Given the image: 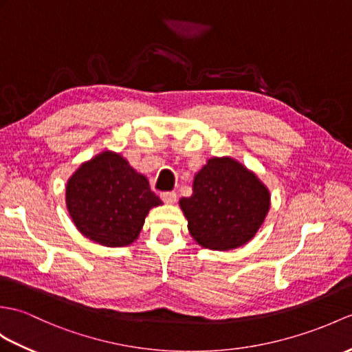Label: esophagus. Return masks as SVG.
Instances as JSON below:
<instances>
[{"label": "esophagus", "mask_w": 352, "mask_h": 352, "mask_svg": "<svg viewBox=\"0 0 352 352\" xmlns=\"http://www.w3.org/2000/svg\"><path fill=\"white\" fill-rule=\"evenodd\" d=\"M160 198L163 199V202H166V204H174V202L177 201V193H175V192H173V190H169V192H162V193H160Z\"/></svg>", "instance_id": "esophagus-1"}]
</instances>
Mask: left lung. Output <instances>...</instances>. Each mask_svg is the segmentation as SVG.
<instances>
[{
  "mask_svg": "<svg viewBox=\"0 0 352 352\" xmlns=\"http://www.w3.org/2000/svg\"><path fill=\"white\" fill-rule=\"evenodd\" d=\"M195 241L231 250L250 241L270 208V192L258 177L231 157H213L193 179V193L179 199Z\"/></svg>",
  "mask_w": 352,
  "mask_h": 352,
  "instance_id": "8db88e82",
  "label": "left lung"
}]
</instances>
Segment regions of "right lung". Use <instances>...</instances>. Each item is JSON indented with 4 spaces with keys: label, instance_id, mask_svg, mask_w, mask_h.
Masks as SVG:
<instances>
[{
    "label": "right lung",
    "instance_id": "1",
    "mask_svg": "<svg viewBox=\"0 0 352 352\" xmlns=\"http://www.w3.org/2000/svg\"><path fill=\"white\" fill-rule=\"evenodd\" d=\"M69 214L80 234L108 248L132 244L153 207L162 204L148 179L120 154L103 151L85 162L65 187Z\"/></svg>",
    "mask_w": 352,
    "mask_h": 352
}]
</instances>
